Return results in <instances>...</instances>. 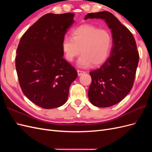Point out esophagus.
I'll use <instances>...</instances> for the list:
<instances>
[{"label": "esophagus", "mask_w": 152, "mask_h": 152, "mask_svg": "<svg viewBox=\"0 0 152 152\" xmlns=\"http://www.w3.org/2000/svg\"><path fill=\"white\" fill-rule=\"evenodd\" d=\"M85 73H86V72H85L84 71H81V70H77V73H78V75H79V76H80V75H82L84 74Z\"/></svg>", "instance_id": "34e87169"}]
</instances>
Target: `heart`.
<instances>
[{"instance_id": "obj_1", "label": "heart", "mask_w": 152, "mask_h": 152, "mask_svg": "<svg viewBox=\"0 0 152 152\" xmlns=\"http://www.w3.org/2000/svg\"><path fill=\"white\" fill-rule=\"evenodd\" d=\"M72 37H64L62 50L67 61L72 62L80 53L77 61L81 68L102 65L108 58L112 48V37L106 30L90 25H83L72 31Z\"/></svg>"}]
</instances>
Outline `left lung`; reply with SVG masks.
Masks as SVG:
<instances>
[{"instance_id": "8db88e82", "label": "left lung", "mask_w": 152, "mask_h": 152, "mask_svg": "<svg viewBox=\"0 0 152 152\" xmlns=\"http://www.w3.org/2000/svg\"><path fill=\"white\" fill-rule=\"evenodd\" d=\"M102 19L111 30L113 45L110 57L100 68L89 72L91 103L99 108L115 104L131 90L139 61L136 41L131 31L108 11L89 13L87 19Z\"/></svg>"}]
</instances>
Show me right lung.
<instances>
[{"label":"right lung","mask_w":152,"mask_h":152,"mask_svg":"<svg viewBox=\"0 0 152 152\" xmlns=\"http://www.w3.org/2000/svg\"><path fill=\"white\" fill-rule=\"evenodd\" d=\"M74 16L70 12L44 15L27 30L18 45L16 69L21 90L43 108L65 104L77 77L75 69L63 57L61 45Z\"/></svg>","instance_id":"add662e5"}]
</instances>
